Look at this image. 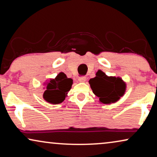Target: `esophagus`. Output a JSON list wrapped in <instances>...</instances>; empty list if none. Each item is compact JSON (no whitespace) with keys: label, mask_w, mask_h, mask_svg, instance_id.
<instances>
[{"label":"esophagus","mask_w":157,"mask_h":157,"mask_svg":"<svg viewBox=\"0 0 157 157\" xmlns=\"http://www.w3.org/2000/svg\"><path fill=\"white\" fill-rule=\"evenodd\" d=\"M78 80H79V82H84L86 81V78L85 76L79 77V78H78Z\"/></svg>","instance_id":"obj_1"}]
</instances>
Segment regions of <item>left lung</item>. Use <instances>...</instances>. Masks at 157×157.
Instances as JSON below:
<instances>
[{"mask_svg":"<svg viewBox=\"0 0 157 157\" xmlns=\"http://www.w3.org/2000/svg\"><path fill=\"white\" fill-rule=\"evenodd\" d=\"M91 88L100 102L110 104L118 101L124 94L125 83L120 78L108 77L104 72L98 71L96 77L90 79Z\"/></svg>","mask_w":157,"mask_h":157,"instance_id":"1","label":"left lung"}]
</instances>
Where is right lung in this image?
Here are the masks:
<instances>
[{
    "instance_id": "obj_1",
    "label": "right lung",
    "mask_w": 157,
    "mask_h": 157,
    "mask_svg": "<svg viewBox=\"0 0 157 157\" xmlns=\"http://www.w3.org/2000/svg\"><path fill=\"white\" fill-rule=\"evenodd\" d=\"M72 79L67 78L63 72H60L54 79H50L45 85L44 99L51 104H58L64 101L71 89Z\"/></svg>"
}]
</instances>
